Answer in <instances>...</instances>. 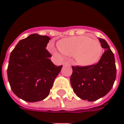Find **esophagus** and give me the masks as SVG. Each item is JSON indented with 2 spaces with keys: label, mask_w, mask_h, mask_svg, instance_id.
<instances>
[{
  "label": "esophagus",
  "mask_w": 124,
  "mask_h": 124,
  "mask_svg": "<svg viewBox=\"0 0 124 124\" xmlns=\"http://www.w3.org/2000/svg\"><path fill=\"white\" fill-rule=\"evenodd\" d=\"M63 64H64V66H71V64H70V62H64L63 63Z\"/></svg>",
  "instance_id": "1"
}]
</instances>
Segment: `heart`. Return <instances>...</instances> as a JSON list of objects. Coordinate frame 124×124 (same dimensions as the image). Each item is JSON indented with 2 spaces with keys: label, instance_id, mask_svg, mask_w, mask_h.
Returning <instances> with one entry per match:
<instances>
[{
  "label": "heart",
  "instance_id": "1",
  "mask_svg": "<svg viewBox=\"0 0 124 124\" xmlns=\"http://www.w3.org/2000/svg\"><path fill=\"white\" fill-rule=\"evenodd\" d=\"M58 46L63 54L73 56L76 64L80 66L96 64L102 54V47L99 41L86 36L64 38L58 42Z\"/></svg>",
  "mask_w": 124,
  "mask_h": 124
}]
</instances>
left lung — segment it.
<instances>
[{"mask_svg":"<svg viewBox=\"0 0 124 124\" xmlns=\"http://www.w3.org/2000/svg\"><path fill=\"white\" fill-rule=\"evenodd\" d=\"M105 49L98 63L86 66H74L70 84L76 96L84 100L96 101L106 96L113 87L116 67L113 52L106 41L98 38Z\"/></svg>","mask_w":124,"mask_h":124,"instance_id":"8db88e82","label":"left lung"}]
</instances>
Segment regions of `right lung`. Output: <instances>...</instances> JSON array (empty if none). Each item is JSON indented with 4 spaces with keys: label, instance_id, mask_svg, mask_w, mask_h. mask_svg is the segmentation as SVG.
<instances>
[{
    "label": "right lung",
    "instance_id": "obj_1",
    "mask_svg": "<svg viewBox=\"0 0 124 124\" xmlns=\"http://www.w3.org/2000/svg\"><path fill=\"white\" fill-rule=\"evenodd\" d=\"M50 38L32 34L19 41L10 53L7 68L10 86L15 95L28 102L45 99L62 69L50 59L46 49Z\"/></svg>",
    "mask_w": 124,
    "mask_h": 124
}]
</instances>
